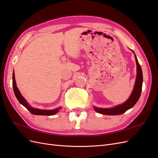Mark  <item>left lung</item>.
<instances>
[{"label": "left lung", "mask_w": 158, "mask_h": 158, "mask_svg": "<svg viewBox=\"0 0 158 158\" xmlns=\"http://www.w3.org/2000/svg\"><path fill=\"white\" fill-rule=\"evenodd\" d=\"M132 52L134 53V52L132 50ZM134 57L135 59H136V62L137 65V75L133 91L132 94H130V96L128 100L125 102H124L123 104L116 106L113 108H110V109H102V108H98L94 106V109L96 112H98V113L100 114L105 115H118L124 113L126 111L130 109H131V108H132L137 102L139 97H140L142 92L143 75L141 66L139 64L135 53Z\"/></svg>", "instance_id": "1"}]
</instances>
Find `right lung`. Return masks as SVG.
<instances>
[{
    "label": "right lung",
    "instance_id": "add662e5",
    "mask_svg": "<svg viewBox=\"0 0 158 158\" xmlns=\"http://www.w3.org/2000/svg\"><path fill=\"white\" fill-rule=\"evenodd\" d=\"M12 87H13V90H14V92H15V94L16 98L18 99V101H19V102L21 105H22L24 107H26V109H28V110H29L31 114H35V115L50 116V115H53L57 113V112H59V110L61 109V107H60L53 110H42L39 109H35V108L30 106L28 105V103L25 100V98L22 96V94H20L19 89H18L16 86L15 72H13V75H12Z\"/></svg>",
    "mask_w": 158,
    "mask_h": 158
}]
</instances>
